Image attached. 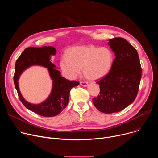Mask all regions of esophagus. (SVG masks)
<instances>
[{
  "label": "esophagus",
  "instance_id": "obj_1",
  "mask_svg": "<svg viewBox=\"0 0 158 158\" xmlns=\"http://www.w3.org/2000/svg\"><path fill=\"white\" fill-rule=\"evenodd\" d=\"M80 84L83 87H87L88 85V83L86 82H81Z\"/></svg>",
  "mask_w": 158,
  "mask_h": 158
}]
</instances>
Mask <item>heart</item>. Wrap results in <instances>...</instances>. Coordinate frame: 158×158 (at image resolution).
Wrapping results in <instances>:
<instances>
[{
    "mask_svg": "<svg viewBox=\"0 0 158 158\" xmlns=\"http://www.w3.org/2000/svg\"><path fill=\"white\" fill-rule=\"evenodd\" d=\"M67 56L62 57L61 71L65 77L74 79L80 74L91 81H97L106 76L113 62V54L106 48L94 46H75L69 49Z\"/></svg>",
    "mask_w": 158,
    "mask_h": 158,
    "instance_id": "heart-1",
    "label": "heart"
}]
</instances>
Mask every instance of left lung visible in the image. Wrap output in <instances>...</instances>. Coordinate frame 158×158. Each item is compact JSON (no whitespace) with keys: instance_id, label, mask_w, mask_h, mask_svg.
Returning <instances> with one entry per match:
<instances>
[{"instance_id":"left-lung-1","label":"left lung","mask_w":158,"mask_h":158,"mask_svg":"<svg viewBox=\"0 0 158 158\" xmlns=\"http://www.w3.org/2000/svg\"><path fill=\"white\" fill-rule=\"evenodd\" d=\"M107 44L115 59L109 74L97 82L100 95L93 102L99 111L111 114L123 110L136 99L142 69L136 49L126 39H110Z\"/></svg>"}]
</instances>
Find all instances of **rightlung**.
<instances>
[{"instance_id":"obj_1","label":"right lung","mask_w":158,"mask_h":158,"mask_svg":"<svg viewBox=\"0 0 158 158\" xmlns=\"http://www.w3.org/2000/svg\"><path fill=\"white\" fill-rule=\"evenodd\" d=\"M56 54V49L52 46L41 48L30 47L26 49L15 62L14 81L19 99L24 106L35 113L44 117L58 115L68 104L71 89L79 83L70 81L61 76L60 72L51 61L52 56ZM33 65L46 67L53 81L51 94L44 102L39 104H32L22 96L18 87L19 76L25 70Z\"/></svg>"}]
</instances>
